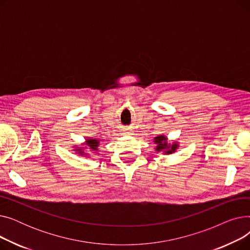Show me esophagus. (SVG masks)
<instances>
[{"instance_id":"esophagus-1","label":"esophagus","mask_w":250,"mask_h":250,"mask_svg":"<svg viewBox=\"0 0 250 250\" xmlns=\"http://www.w3.org/2000/svg\"><path fill=\"white\" fill-rule=\"evenodd\" d=\"M124 134H132V133H130V132H125Z\"/></svg>"}]
</instances>
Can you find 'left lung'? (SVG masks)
Wrapping results in <instances>:
<instances>
[{"instance_id":"8db88e82","label":"left lung","mask_w":250,"mask_h":250,"mask_svg":"<svg viewBox=\"0 0 250 250\" xmlns=\"http://www.w3.org/2000/svg\"><path fill=\"white\" fill-rule=\"evenodd\" d=\"M154 142H155V144H157L156 151L157 152L164 151V154H172L173 152H175V150L178 147L176 143H174L173 145H170V144H168L167 143V138L164 137V136L156 137L154 139Z\"/></svg>"}]
</instances>
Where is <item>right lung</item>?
Listing matches in <instances>:
<instances>
[{
	"instance_id": "add662e5",
	"label": "right lung",
	"mask_w": 250,
	"mask_h": 250,
	"mask_svg": "<svg viewBox=\"0 0 250 250\" xmlns=\"http://www.w3.org/2000/svg\"><path fill=\"white\" fill-rule=\"evenodd\" d=\"M86 145H88V147H90L91 150H94V151H97V147L99 145V142L97 140H87L86 141ZM76 151H78L80 154H82V149H76Z\"/></svg>"
}]
</instances>
